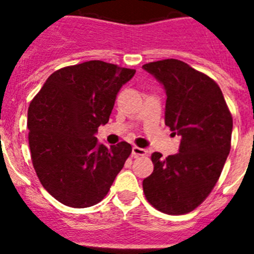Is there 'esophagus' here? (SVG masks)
Listing matches in <instances>:
<instances>
[{"label": "esophagus", "instance_id": "34e87169", "mask_svg": "<svg viewBox=\"0 0 254 254\" xmlns=\"http://www.w3.org/2000/svg\"><path fill=\"white\" fill-rule=\"evenodd\" d=\"M147 151L145 149H141L138 146H133L132 147V156H143V155H146Z\"/></svg>", "mask_w": 254, "mask_h": 254}]
</instances>
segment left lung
<instances>
[{
    "label": "left lung",
    "instance_id": "1",
    "mask_svg": "<svg viewBox=\"0 0 254 254\" xmlns=\"http://www.w3.org/2000/svg\"><path fill=\"white\" fill-rule=\"evenodd\" d=\"M142 68L167 94L165 125L181 136L177 154L154 152V172L143 179L147 201L161 212L187 214L216 185L232 141L233 118L219 85L179 60H163Z\"/></svg>",
    "mask_w": 254,
    "mask_h": 254
}]
</instances>
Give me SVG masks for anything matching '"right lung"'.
<instances>
[{
	"label": "right lung",
	"mask_w": 254,
	"mask_h": 254,
	"mask_svg": "<svg viewBox=\"0 0 254 254\" xmlns=\"http://www.w3.org/2000/svg\"><path fill=\"white\" fill-rule=\"evenodd\" d=\"M136 73L103 61H87L52 73L28 112L29 146L40 183L64 205L100 202L132 151L111 147L95 134L107 125L121 87Z\"/></svg>",
	"instance_id": "right-lung-1"
}]
</instances>
